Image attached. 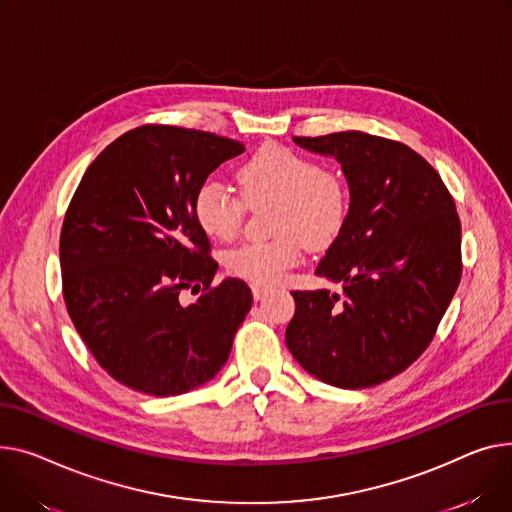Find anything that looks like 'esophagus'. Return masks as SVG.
I'll return each instance as SVG.
<instances>
[{
    "instance_id": "esophagus-1",
    "label": "esophagus",
    "mask_w": 512,
    "mask_h": 512,
    "mask_svg": "<svg viewBox=\"0 0 512 512\" xmlns=\"http://www.w3.org/2000/svg\"><path fill=\"white\" fill-rule=\"evenodd\" d=\"M267 296V288H261V286H253V298L255 300H261Z\"/></svg>"
}]
</instances>
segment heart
I'll list each match as a JSON object with an SVG mask.
<instances>
[{
	"mask_svg": "<svg viewBox=\"0 0 512 512\" xmlns=\"http://www.w3.org/2000/svg\"><path fill=\"white\" fill-rule=\"evenodd\" d=\"M241 195L216 179H206L193 195L197 226L218 241H230L243 228L247 206L280 201L274 241L247 243L226 255L232 276L253 286H276L298 265L302 243L325 249L342 232L350 197L344 181L313 158L280 144L259 148L236 173Z\"/></svg>",
	"mask_w": 512,
	"mask_h": 512,
	"instance_id": "b5f03b06",
	"label": "heart"
}]
</instances>
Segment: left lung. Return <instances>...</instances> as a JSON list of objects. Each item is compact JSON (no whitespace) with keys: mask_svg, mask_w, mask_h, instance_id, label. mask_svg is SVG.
Returning <instances> with one entry per match:
<instances>
[{"mask_svg":"<svg viewBox=\"0 0 512 512\" xmlns=\"http://www.w3.org/2000/svg\"><path fill=\"white\" fill-rule=\"evenodd\" d=\"M333 156L350 210L317 276L339 290H294L286 344L313 377L342 389L381 385L430 346L461 280V222L434 166L364 131L294 138Z\"/></svg>","mask_w":512,"mask_h":512,"instance_id":"obj_1","label":"left lung"}]
</instances>
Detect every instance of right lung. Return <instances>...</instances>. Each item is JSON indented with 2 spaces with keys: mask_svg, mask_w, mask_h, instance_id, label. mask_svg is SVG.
Listing matches in <instances>:
<instances>
[{
  "mask_svg": "<svg viewBox=\"0 0 512 512\" xmlns=\"http://www.w3.org/2000/svg\"><path fill=\"white\" fill-rule=\"evenodd\" d=\"M245 152L222 135L135 127L102 150L65 212L61 286L70 319L102 370L146 395L187 393L226 364L253 296L214 284L218 263L195 218V189ZM183 289L202 290L183 307Z\"/></svg>",
  "mask_w": 512,
  "mask_h": 512,
  "instance_id": "1",
  "label": "right lung"
}]
</instances>
